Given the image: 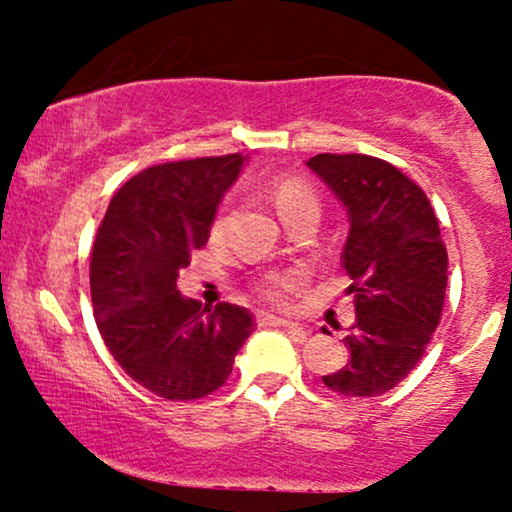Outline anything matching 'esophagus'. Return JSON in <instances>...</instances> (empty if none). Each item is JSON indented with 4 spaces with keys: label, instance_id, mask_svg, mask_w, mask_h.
<instances>
[{
    "label": "esophagus",
    "instance_id": "esophagus-1",
    "mask_svg": "<svg viewBox=\"0 0 512 512\" xmlns=\"http://www.w3.org/2000/svg\"><path fill=\"white\" fill-rule=\"evenodd\" d=\"M260 322H262V325L284 327V330H289V332L296 334L298 339H305V337H308V334H310L308 327L298 325V322H293V320H286V317H276V315H262V317H260Z\"/></svg>",
    "mask_w": 512,
    "mask_h": 512
}]
</instances>
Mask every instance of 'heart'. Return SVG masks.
I'll use <instances>...</instances> for the list:
<instances>
[{"label": "heart", "mask_w": 512, "mask_h": 512, "mask_svg": "<svg viewBox=\"0 0 512 512\" xmlns=\"http://www.w3.org/2000/svg\"><path fill=\"white\" fill-rule=\"evenodd\" d=\"M272 202H274L276 211H279L281 219H284V223L291 221L296 214H301V211L317 209L315 192L298 180L276 182V185L272 187ZM291 286H293L291 276H269V279L264 281L262 293L267 301L281 303L286 298V293H289Z\"/></svg>", "instance_id": "b5f03b06"}]
</instances>
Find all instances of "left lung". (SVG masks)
Segmentation results:
<instances>
[{
  "label": "left lung",
  "mask_w": 512,
  "mask_h": 512,
  "mask_svg": "<svg viewBox=\"0 0 512 512\" xmlns=\"http://www.w3.org/2000/svg\"><path fill=\"white\" fill-rule=\"evenodd\" d=\"M349 216L342 262L354 284L349 363L322 375L344 397H378L421 361L443 313L448 250L431 202L392 163L366 154L305 161Z\"/></svg>",
  "instance_id": "obj_1"
}]
</instances>
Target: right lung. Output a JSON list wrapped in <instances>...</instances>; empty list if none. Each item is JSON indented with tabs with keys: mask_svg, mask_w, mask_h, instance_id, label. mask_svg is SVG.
Instances as JSON below:
<instances>
[{
	"mask_svg": "<svg viewBox=\"0 0 512 512\" xmlns=\"http://www.w3.org/2000/svg\"><path fill=\"white\" fill-rule=\"evenodd\" d=\"M245 161L228 154L146 168L115 192L98 228L91 252L98 332L129 378L158 397L219 390L252 334L248 308H202L178 291L180 269L209 240Z\"/></svg>",
	"mask_w": 512,
	"mask_h": 512,
	"instance_id": "1",
	"label": "right lung"
}]
</instances>
